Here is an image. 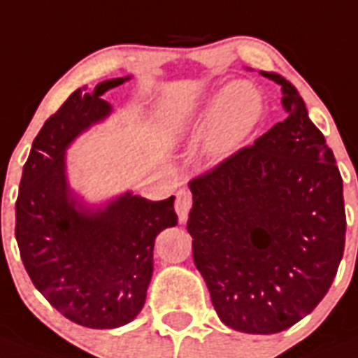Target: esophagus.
Wrapping results in <instances>:
<instances>
[{"instance_id":"esophagus-1","label":"esophagus","mask_w":358,"mask_h":358,"mask_svg":"<svg viewBox=\"0 0 358 358\" xmlns=\"http://www.w3.org/2000/svg\"><path fill=\"white\" fill-rule=\"evenodd\" d=\"M191 204H193V197H191L189 191L180 189L178 193H176V201H174V210H176V214H178L180 223H184L185 220H187Z\"/></svg>"}]
</instances>
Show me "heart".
<instances>
[{
  "label": "heart",
  "instance_id": "obj_1",
  "mask_svg": "<svg viewBox=\"0 0 358 358\" xmlns=\"http://www.w3.org/2000/svg\"><path fill=\"white\" fill-rule=\"evenodd\" d=\"M264 97L252 82H234L222 94L201 92L191 95L165 113V125L173 136L197 133L208 120L204 148L212 157L222 159L252 136L263 122Z\"/></svg>",
  "mask_w": 358,
  "mask_h": 358
}]
</instances>
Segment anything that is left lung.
I'll list each match as a JSON object with an SVG mask.
<instances>
[{"instance_id":"8db88e82","label":"left lung","mask_w":358,"mask_h":358,"mask_svg":"<svg viewBox=\"0 0 358 358\" xmlns=\"http://www.w3.org/2000/svg\"><path fill=\"white\" fill-rule=\"evenodd\" d=\"M287 118L189 182L193 261L223 323L276 334L313 312L345 245L343 184L296 88L276 73Z\"/></svg>"}]
</instances>
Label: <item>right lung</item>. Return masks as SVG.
Segmentation results:
<instances>
[{"instance_id": "obj_1", "label": "right lung", "mask_w": 358, "mask_h": 358, "mask_svg": "<svg viewBox=\"0 0 358 358\" xmlns=\"http://www.w3.org/2000/svg\"><path fill=\"white\" fill-rule=\"evenodd\" d=\"M129 80L110 78L94 92L78 88L35 136L16 199V242L31 282L73 323L116 329L143 310L155 236L178 223L174 197L148 201L131 191L88 208L73 195L65 150L110 113L101 95Z\"/></svg>"}]
</instances>
